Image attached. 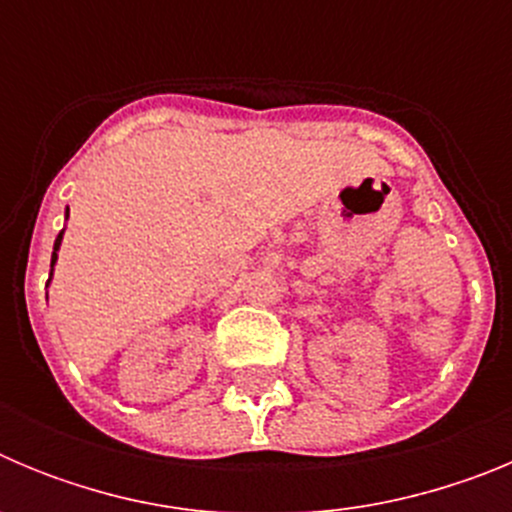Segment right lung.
<instances>
[{
	"label": "right lung",
	"mask_w": 512,
	"mask_h": 512,
	"mask_svg": "<svg viewBox=\"0 0 512 512\" xmlns=\"http://www.w3.org/2000/svg\"><path fill=\"white\" fill-rule=\"evenodd\" d=\"M66 217H69V212H66ZM61 238H63V230H61V233H58V238H56V246H53V259H51V266L53 264H56V259H58V246H61Z\"/></svg>",
	"instance_id": "obj_1"
}]
</instances>
